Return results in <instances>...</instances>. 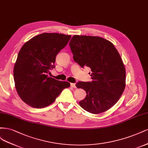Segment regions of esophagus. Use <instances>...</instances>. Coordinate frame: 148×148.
Here are the masks:
<instances>
[{"instance_id": "esophagus-1", "label": "esophagus", "mask_w": 148, "mask_h": 148, "mask_svg": "<svg viewBox=\"0 0 148 148\" xmlns=\"http://www.w3.org/2000/svg\"><path fill=\"white\" fill-rule=\"evenodd\" d=\"M71 86L73 87V88H76V86H75V84H74V83H71Z\"/></svg>"}]
</instances>
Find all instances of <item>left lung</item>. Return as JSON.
<instances>
[{"label":"left lung","mask_w":148,"mask_h":148,"mask_svg":"<svg viewBox=\"0 0 148 148\" xmlns=\"http://www.w3.org/2000/svg\"><path fill=\"white\" fill-rule=\"evenodd\" d=\"M69 44L74 61L92 71V82L76 84L87 93L80 106L92 114L106 111L125 87V69L119 52L110 41L97 36L75 35Z\"/></svg>","instance_id":"left-lung-1"}]
</instances>
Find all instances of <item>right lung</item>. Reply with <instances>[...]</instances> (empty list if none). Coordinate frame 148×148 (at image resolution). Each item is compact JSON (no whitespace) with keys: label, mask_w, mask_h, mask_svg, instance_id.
<instances>
[{"label":"right lung","mask_w":148,"mask_h":148,"mask_svg":"<svg viewBox=\"0 0 148 148\" xmlns=\"http://www.w3.org/2000/svg\"><path fill=\"white\" fill-rule=\"evenodd\" d=\"M71 36L58 33H42L32 37L19 51L13 69L17 93L23 101L34 108L53 103L70 84L48 77L55 68L56 56Z\"/></svg>","instance_id":"add662e5"}]
</instances>
